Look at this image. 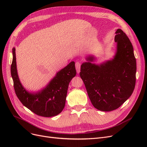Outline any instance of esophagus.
Here are the masks:
<instances>
[{
    "label": "esophagus",
    "instance_id": "1",
    "mask_svg": "<svg viewBox=\"0 0 147 147\" xmlns=\"http://www.w3.org/2000/svg\"><path fill=\"white\" fill-rule=\"evenodd\" d=\"M80 66H81V64L79 63V62H76V71H77V72H78V73H79V72H80Z\"/></svg>",
    "mask_w": 147,
    "mask_h": 147
}]
</instances>
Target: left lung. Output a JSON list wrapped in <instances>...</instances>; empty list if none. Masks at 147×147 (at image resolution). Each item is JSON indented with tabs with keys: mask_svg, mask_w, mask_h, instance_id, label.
<instances>
[{
	"mask_svg": "<svg viewBox=\"0 0 147 147\" xmlns=\"http://www.w3.org/2000/svg\"><path fill=\"white\" fill-rule=\"evenodd\" d=\"M117 51L114 58L96 65L89 56L81 65L80 76L90 101L102 111L116 110L132 94L135 86L136 63L133 46L121 29L115 32Z\"/></svg>",
	"mask_w": 147,
	"mask_h": 147,
	"instance_id": "obj_1",
	"label": "left lung"
}]
</instances>
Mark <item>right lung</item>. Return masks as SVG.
<instances>
[{
	"label": "right lung",
	"instance_id": "obj_1",
	"mask_svg": "<svg viewBox=\"0 0 147 147\" xmlns=\"http://www.w3.org/2000/svg\"><path fill=\"white\" fill-rule=\"evenodd\" d=\"M11 67L15 94L21 102L40 116L50 117L59 114L65 107L69 83L76 74L75 63L71 62L58 71L45 88L36 93H30L21 84L17 69L15 49H12Z\"/></svg>",
	"mask_w": 147,
	"mask_h": 147
}]
</instances>
